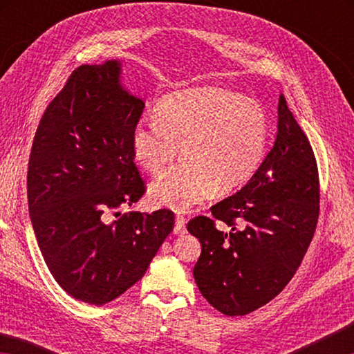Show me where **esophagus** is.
<instances>
[{
  "instance_id": "esophagus-1",
  "label": "esophagus",
  "mask_w": 354,
  "mask_h": 354,
  "mask_svg": "<svg viewBox=\"0 0 354 354\" xmlns=\"http://www.w3.org/2000/svg\"><path fill=\"white\" fill-rule=\"evenodd\" d=\"M176 236H181L185 232V218L183 215H176V221H175V230H173Z\"/></svg>"
}]
</instances>
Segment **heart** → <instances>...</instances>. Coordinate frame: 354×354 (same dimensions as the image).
Returning a JSON list of instances; mask_svg holds the SVG:
<instances>
[{
	"label": "heart",
	"instance_id": "heart-1",
	"mask_svg": "<svg viewBox=\"0 0 354 354\" xmlns=\"http://www.w3.org/2000/svg\"><path fill=\"white\" fill-rule=\"evenodd\" d=\"M268 115L259 101L218 87L167 95L154 107V120L140 122L131 134L134 159L158 173L178 156L183 162L149 184L156 206L189 211L214 192L226 195L248 183L263 159Z\"/></svg>",
	"mask_w": 354,
	"mask_h": 354
}]
</instances>
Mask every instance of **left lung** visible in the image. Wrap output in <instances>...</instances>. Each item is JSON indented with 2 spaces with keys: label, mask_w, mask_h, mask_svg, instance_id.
Segmentation results:
<instances>
[{
  "label": "left lung",
  "mask_w": 354,
  "mask_h": 354,
  "mask_svg": "<svg viewBox=\"0 0 354 354\" xmlns=\"http://www.w3.org/2000/svg\"><path fill=\"white\" fill-rule=\"evenodd\" d=\"M319 171L306 134L281 95L278 133L253 178L192 218L187 231L201 243L194 278L201 295L225 315L267 304L298 270L319 220ZM230 227L216 230L214 220Z\"/></svg>",
  "instance_id": "obj_1"
}]
</instances>
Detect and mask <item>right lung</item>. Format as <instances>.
<instances>
[{
	"label": "right lung",
	"instance_id": "add662e5",
	"mask_svg": "<svg viewBox=\"0 0 354 354\" xmlns=\"http://www.w3.org/2000/svg\"><path fill=\"white\" fill-rule=\"evenodd\" d=\"M122 62L77 67L41 117L28 165V207L41 256L57 284L101 306L145 274L173 231L175 214L107 209L140 200L145 184L131 134L145 103L122 86Z\"/></svg>",
	"mask_w": 354,
	"mask_h": 354
}]
</instances>
